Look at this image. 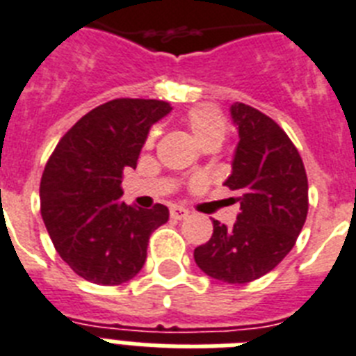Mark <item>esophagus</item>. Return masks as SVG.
Wrapping results in <instances>:
<instances>
[{
    "mask_svg": "<svg viewBox=\"0 0 356 356\" xmlns=\"http://www.w3.org/2000/svg\"><path fill=\"white\" fill-rule=\"evenodd\" d=\"M170 215H172L173 219H177V220H184L190 215V211L184 210V208H181V206H173L172 210H170Z\"/></svg>",
    "mask_w": 356,
    "mask_h": 356,
    "instance_id": "34e87169",
    "label": "esophagus"
}]
</instances>
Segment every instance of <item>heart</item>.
<instances>
[{
    "instance_id": "1",
    "label": "heart",
    "mask_w": 356,
    "mask_h": 356,
    "mask_svg": "<svg viewBox=\"0 0 356 356\" xmlns=\"http://www.w3.org/2000/svg\"><path fill=\"white\" fill-rule=\"evenodd\" d=\"M186 124L193 139L201 146L208 145V143H219L220 145L226 137V130H228V124H226L222 113L213 106H206V104L193 106L186 113ZM152 143H154V134L148 137V145H152Z\"/></svg>"
}]
</instances>
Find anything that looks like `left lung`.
Wrapping results in <instances>:
<instances>
[{
  "instance_id": "left-lung-1",
  "label": "left lung",
  "mask_w": 356,
  "mask_h": 356,
  "mask_svg": "<svg viewBox=\"0 0 356 356\" xmlns=\"http://www.w3.org/2000/svg\"><path fill=\"white\" fill-rule=\"evenodd\" d=\"M238 145L226 186L238 193L232 228L213 220V235L195 248L197 266L211 279L246 284L279 264L297 243L307 217V177L300 154L266 113L232 104Z\"/></svg>"
}]
</instances>
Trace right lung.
<instances>
[{
	"label": "right lung",
	"mask_w": 356,
	"mask_h": 356,
	"mask_svg": "<svg viewBox=\"0 0 356 356\" xmlns=\"http://www.w3.org/2000/svg\"><path fill=\"white\" fill-rule=\"evenodd\" d=\"M166 101L121 97L83 115L61 137L40 184L41 217L54 248L88 282L118 286L146 261L154 229L168 208L121 201L122 172L136 168L154 122L170 113Z\"/></svg>",
	"instance_id": "add662e5"
}]
</instances>
